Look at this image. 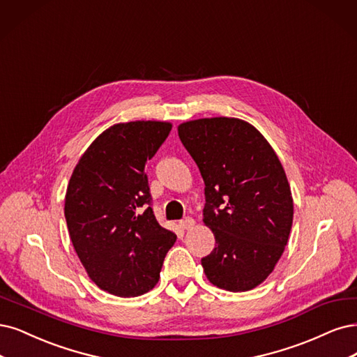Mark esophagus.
<instances>
[{
  "mask_svg": "<svg viewBox=\"0 0 357 357\" xmlns=\"http://www.w3.org/2000/svg\"><path fill=\"white\" fill-rule=\"evenodd\" d=\"M195 225V220L192 218H185L179 222V227L182 229H191Z\"/></svg>",
  "mask_w": 357,
  "mask_h": 357,
  "instance_id": "esophagus-1",
  "label": "esophagus"
}]
</instances>
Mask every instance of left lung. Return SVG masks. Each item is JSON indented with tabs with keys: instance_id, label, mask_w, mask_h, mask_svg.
Instances as JSON below:
<instances>
[{
	"instance_id": "left-lung-1",
	"label": "left lung",
	"mask_w": 357,
	"mask_h": 357,
	"mask_svg": "<svg viewBox=\"0 0 357 357\" xmlns=\"http://www.w3.org/2000/svg\"><path fill=\"white\" fill-rule=\"evenodd\" d=\"M204 181L203 222L216 247L202 259L207 280L232 293L256 288L288 243L294 204L278 155L260 132L235 117L178 126Z\"/></svg>"
}]
</instances>
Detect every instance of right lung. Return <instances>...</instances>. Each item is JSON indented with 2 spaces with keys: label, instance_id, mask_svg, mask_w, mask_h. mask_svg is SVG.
I'll use <instances>...</instances> for the list:
<instances>
[{
  "label": "right lung",
  "instance_id": "1",
  "mask_svg": "<svg viewBox=\"0 0 357 357\" xmlns=\"http://www.w3.org/2000/svg\"><path fill=\"white\" fill-rule=\"evenodd\" d=\"M170 129L172 123L157 121L105 129L79 158L66 191L75 252L92 282L117 297L153 289L176 241L155 220L144 172Z\"/></svg>",
  "mask_w": 357,
  "mask_h": 357
}]
</instances>
